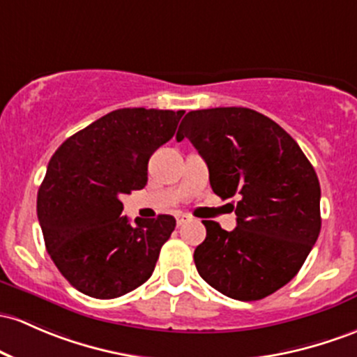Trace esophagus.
<instances>
[{"label":"esophagus","mask_w":357,"mask_h":357,"mask_svg":"<svg viewBox=\"0 0 357 357\" xmlns=\"http://www.w3.org/2000/svg\"><path fill=\"white\" fill-rule=\"evenodd\" d=\"M190 218H191L190 215H186V213H178V215H176V223H178V225H183V223L190 220Z\"/></svg>","instance_id":"34e87169"}]
</instances>
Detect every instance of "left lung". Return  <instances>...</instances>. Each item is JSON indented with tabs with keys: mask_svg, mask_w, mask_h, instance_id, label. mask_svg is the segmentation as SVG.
Instances as JSON below:
<instances>
[{
	"mask_svg": "<svg viewBox=\"0 0 357 357\" xmlns=\"http://www.w3.org/2000/svg\"><path fill=\"white\" fill-rule=\"evenodd\" d=\"M190 139L222 199L237 195V227L203 220L199 276L225 296L261 300L291 281L320 234V185L310 160L276 121L242 107L190 112L176 140Z\"/></svg>",
	"mask_w": 357,
	"mask_h": 357,
	"instance_id": "obj_1",
	"label": "left lung"
}]
</instances>
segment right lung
Wrapping results in <instances>:
<instances>
[{
    "label": "right lung",
    "instance_id": "obj_1",
    "mask_svg": "<svg viewBox=\"0 0 357 357\" xmlns=\"http://www.w3.org/2000/svg\"><path fill=\"white\" fill-rule=\"evenodd\" d=\"M183 109L121 108L69 137L49 160L37 215L50 259L93 298H119L152 276L174 217H120L121 195L147 185L154 151L172 139Z\"/></svg>",
    "mask_w": 357,
    "mask_h": 357
}]
</instances>
